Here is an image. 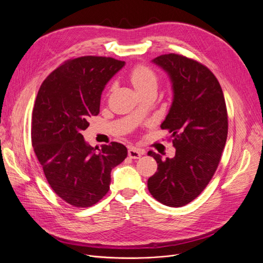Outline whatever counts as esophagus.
<instances>
[{
	"instance_id": "1",
	"label": "esophagus",
	"mask_w": 263,
	"mask_h": 263,
	"mask_svg": "<svg viewBox=\"0 0 263 263\" xmlns=\"http://www.w3.org/2000/svg\"><path fill=\"white\" fill-rule=\"evenodd\" d=\"M142 155H144V151L136 147H130L128 150V156L131 159H140Z\"/></svg>"
}]
</instances>
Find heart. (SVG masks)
Returning a JSON list of instances; mask_svg holds the SVG:
<instances>
[{
    "instance_id": "1",
    "label": "heart",
    "mask_w": 263,
    "mask_h": 263,
    "mask_svg": "<svg viewBox=\"0 0 263 263\" xmlns=\"http://www.w3.org/2000/svg\"><path fill=\"white\" fill-rule=\"evenodd\" d=\"M130 81L133 86L142 92L149 88H156L158 83L157 73L153 68H150L147 65L139 64L135 65L129 73Z\"/></svg>"
}]
</instances>
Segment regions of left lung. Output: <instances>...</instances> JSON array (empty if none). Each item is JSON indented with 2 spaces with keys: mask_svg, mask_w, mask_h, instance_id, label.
I'll return each instance as SVG.
<instances>
[{
  "mask_svg": "<svg viewBox=\"0 0 263 263\" xmlns=\"http://www.w3.org/2000/svg\"><path fill=\"white\" fill-rule=\"evenodd\" d=\"M172 80L174 101L161 129L168 130L176 148L173 159L162 160L148 151L158 171L148 179V190L159 202L183 206L208 185L222 158L228 134L224 93L213 72L181 54L154 60Z\"/></svg>",
  "mask_w": 263,
  "mask_h": 263,
  "instance_id": "8db88e82",
  "label": "left lung"
}]
</instances>
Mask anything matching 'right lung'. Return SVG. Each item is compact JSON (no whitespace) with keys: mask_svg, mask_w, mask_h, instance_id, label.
Returning a JSON list of instances; mask_svg holds the SVG:
<instances>
[{"mask_svg":"<svg viewBox=\"0 0 263 263\" xmlns=\"http://www.w3.org/2000/svg\"><path fill=\"white\" fill-rule=\"evenodd\" d=\"M124 62L106 57L70 59L41 84L32 115V145L51 189L77 208H87L109 190L110 172L128 156L112 142L89 146L82 132L100 112L106 83Z\"/></svg>","mask_w":263,"mask_h":263,"instance_id":"obj_1","label":"right lung"}]
</instances>
